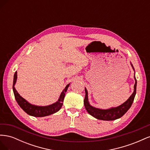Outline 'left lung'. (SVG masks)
Returning <instances> with one entry per match:
<instances>
[{
  "instance_id": "left-lung-1",
  "label": "left lung",
  "mask_w": 150,
  "mask_h": 150,
  "mask_svg": "<svg viewBox=\"0 0 150 150\" xmlns=\"http://www.w3.org/2000/svg\"><path fill=\"white\" fill-rule=\"evenodd\" d=\"M130 64L131 67H132L133 71H134V78L135 81V84L134 85V91L133 94L127 99V101L121 104V105L117 107H112L109 109L104 110V109L95 108L91 105L88 100V92L85 88V98L84 99V104L86 111H87L89 115L98 120L104 121H112L120 118L121 117H122L128 111L133 103L136 93H137V81L135 78V71L134 67L131 62Z\"/></svg>"
}]
</instances>
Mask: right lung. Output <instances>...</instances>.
I'll return each instance as SVG.
<instances>
[{"instance_id": "add662e5", "label": "right lung", "mask_w": 150, "mask_h": 150, "mask_svg": "<svg viewBox=\"0 0 150 150\" xmlns=\"http://www.w3.org/2000/svg\"><path fill=\"white\" fill-rule=\"evenodd\" d=\"M17 78V71L15 72L14 76H13V92L14 94L15 99L17 103L19 104V106L27 114H28L30 116H34V117H44L49 116L51 115L54 114L58 111L60 110L61 108L63 101L65 96V93H66L67 90L69 88L70 83L68 84L66 88L63 89L62 93L60 94V96L59 98L57 101L54 103L52 104H50L48 106H37L34 104L29 103L28 101L25 100L24 98H22L21 95L18 93L17 90L15 88V84L16 83Z\"/></svg>"}]
</instances>
